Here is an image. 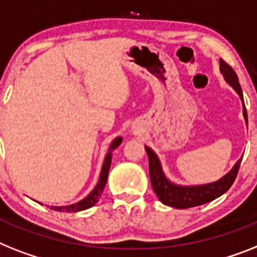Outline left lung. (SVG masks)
Returning <instances> with one entry per match:
<instances>
[{"instance_id": "8db88e82", "label": "left lung", "mask_w": 257, "mask_h": 257, "mask_svg": "<svg viewBox=\"0 0 257 257\" xmlns=\"http://www.w3.org/2000/svg\"><path fill=\"white\" fill-rule=\"evenodd\" d=\"M220 72L224 76V80L235 89V92L238 93L243 101V93H241L238 76L234 69L222 59H220ZM243 115L247 122V110H245L244 101H243ZM146 152H147L148 162H150V179H151L152 189L164 205L176 207V209H189V207L200 206V205L210 202V201L222 196L234 184L241 163V159H239L236 164L234 165V168L215 182L206 184V185L181 186L176 185L165 177L160 160L151 148L146 147Z\"/></svg>"}]
</instances>
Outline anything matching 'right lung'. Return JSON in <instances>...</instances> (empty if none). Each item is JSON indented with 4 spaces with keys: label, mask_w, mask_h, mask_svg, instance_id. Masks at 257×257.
Instances as JSON below:
<instances>
[{
    "label": "right lung",
    "mask_w": 257,
    "mask_h": 257,
    "mask_svg": "<svg viewBox=\"0 0 257 257\" xmlns=\"http://www.w3.org/2000/svg\"><path fill=\"white\" fill-rule=\"evenodd\" d=\"M120 143H122V138H116V139H114L113 141V143L110 144L109 152H107V155H106L105 162H103V165H102V169H101V175H99L98 182H97V185H95L94 189L89 193L88 197H85V198L80 201V202L73 203V205H68V206H51V209L56 210V211L76 213V211H81V210H85V209H89V207L94 206L95 203L98 202L99 197H101L103 189H105L106 181H107V175H109L110 164H111V156H113L111 152H113Z\"/></svg>",
    "instance_id": "1"
}]
</instances>
